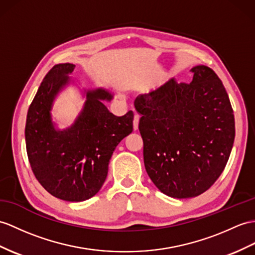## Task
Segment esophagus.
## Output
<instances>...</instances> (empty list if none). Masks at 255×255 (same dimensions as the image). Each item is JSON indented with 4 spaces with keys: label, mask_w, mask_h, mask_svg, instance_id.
Returning <instances> with one entry per match:
<instances>
[{
    "label": "esophagus",
    "mask_w": 255,
    "mask_h": 255,
    "mask_svg": "<svg viewBox=\"0 0 255 255\" xmlns=\"http://www.w3.org/2000/svg\"><path fill=\"white\" fill-rule=\"evenodd\" d=\"M138 123H139V116L138 115H135L134 116V120H133V128L137 129L138 128Z\"/></svg>",
    "instance_id": "34e87169"
}]
</instances>
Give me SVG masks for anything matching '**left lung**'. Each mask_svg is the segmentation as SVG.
Listing matches in <instances>:
<instances>
[{"instance_id":"obj_1","label":"left lung","mask_w":255,"mask_h":255,"mask_svg":"<svg viewBox=\"0 0 255 255\" xmlns=\"http://www.w3.org/2000/svg\"><path fill=\"white\" fill-rule=\"evenodd\" d=\"M190 71V83L171 78L134 103L141 115L147 174L161 192L177 199L199 196L214 184L235 139L234 111L222 81L207 66Z\"/></svg>"}]
</instances>
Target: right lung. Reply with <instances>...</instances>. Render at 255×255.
<instances>
[{"mask_svg":"<svg viewBox=\"0 0 255 255\" xmlns=\"http://www.w3.org/2000/svg\"><path fill=\"white\" fill-rule=\"evenodd\" d=\"M74 68L58 64L46 74L29 107L24 137L31 169L45 190L58 199L81 202L102 188L116 147L133 131L134 114H111L104 102H111L113 93L81 88L71 78ZM69 86L78 89L85 104L76 120L59 129L51 111Z\"/></svg>","mask_w":255,"mask_h":255,"instance_id":"right-lung-1","label":"right lung"}]
</instances>
